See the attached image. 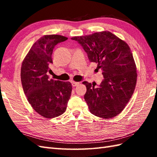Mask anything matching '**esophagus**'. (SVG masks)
Returning a JSON list of instances; mask_svg holds the SVG:
<instances>
[{"instance_id": "obj_1", "label": "esophagus", "mask_w": 157, "mask_h": 157, "mask_svg": "<svg viewBox=\"0 0 157 157\" xmlns=\"http://www.w3.org/2000/svg\"><path fill=\"white\" fill-rule=\"evenodd\" d=\"M71 84H72V86L75 87V86H78L79 84V82H72Z\"/></svg>"}]
</instances>
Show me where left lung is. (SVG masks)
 <instances>
[{
  "label": "left lung",
  "instance_id": "8db88e82",
  "mask_svg": "<svg viewBox=\"0 0 157 157\" xmlns=\"http://www.w3.org/2000/svg\"><path fill=\"white\" fill-rule=\"evenodd\" d=\"M87 53L89 61L98 63L104 79L98 86L84 82V99L92 114L104 119L119 115L135 90L137 73L132 52L122 40L108 31L71 38Z\"/></svg>",
  "mask_w": 157,
  "mask_h": 157
}]
</instances>
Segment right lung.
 I'll list each match as a JSON object with an SVG mask.
<instances>
[{
  "label": "right lung",
  "instance_id": "obj_1",
  "mask_svg": "<svg viewBox=\"0 0 157 157\" xmlns=\"http://www.w3.org/2000/svg\"><path fill=\"white\" fill-rule=\"evenodd\" d=\"M67 38L60 35H46L38 39L29 50L21 69V80L26 97L32 108L46 118L62 115L71 94L69 82L49 79L48 72L52 63L55 46Z\"/></svg>",
  "mask_w": 157,
  "mask_h": 157
}]
</instances>
